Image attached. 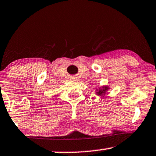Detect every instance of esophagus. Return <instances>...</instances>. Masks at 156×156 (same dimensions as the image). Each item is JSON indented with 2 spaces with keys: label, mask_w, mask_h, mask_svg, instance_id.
Returning <instances> with one entry per match:
<instances>
[{
  "label": "esophagus",
  "mask_w": 156,
  "mask_h": 156,
  "mask_svg": "<svg viewBox=\"0 0 156 156\" xmlns=\"http://www.w3.org/2000/svg\"><path fill=\"white\" fill-rule=\"evenodd\" d=\"M70 79H71L72 80H75L76 79V78H75V77H72V78H70Z\"/></svg>",
  "instance_id": "obj_1"
}]
</instances>
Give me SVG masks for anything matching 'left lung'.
I'll list each match as a JSON object with an SVG mask.
<instances>
[{
  "mask_svg": "<svg viewBox=\"0 0 156 156\" xmlns=\"http://www.w3.org/2000/svg\"><path fill=\"white\" fill-rule=\"evenodd\" d=\"M104 88H105V89H100V90H98V91L97 92V94L98 95H103V94H104V92L106 91V90L107 89V87H104Z\"/></svg>",
  "mask_w": 156,
  "mask_h": 156,
  "instance_id": "1",
  "label": "left lung"
}]
</instances>
